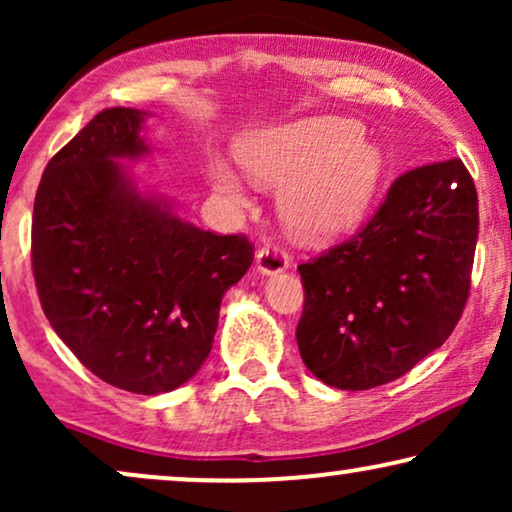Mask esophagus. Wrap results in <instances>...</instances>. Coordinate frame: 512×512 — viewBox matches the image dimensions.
I'll use <instances>...</instances> for the list:
<instances>
[{
	"label": "esophagus",
	"instance_id": "esophagus-1",
	"mask_svg": "<svg viewBox=\"0 0 512 512\" xmlns=\"http://www.w3.org/2000/svg\"><path fill=\"white\" fill-rule=\"evenodd\" d=\"M256 265L263 275H279L289 268V254L275 244H263L256 254Z\"/></svg>",
	"mask_w": 512,
	"mask_h": 512
}]
</instances>
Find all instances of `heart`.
Returning a JSON list of instances; mask_svg holds the SVG:
<instances>
[{
    "label": "heart",
    "mask_w": 512,
    "mask_h": 512,
    "mask_svg": "<svg viewBox=\"0 0 512 512\" xmlns=\"http://www.w3.org/2000/svg\"><path fill=\"white\" fill-rule=\"evenodd\" d=\"M237 156L249 177L279 186V209L300 235L326 237L354 226L384 174L380 146L342 118H305L244 137ZM212 188L244 205L242 179L223 158L209 163Z\"/></svg>",
    "instance_id": "obj_1"
}]
</instances>
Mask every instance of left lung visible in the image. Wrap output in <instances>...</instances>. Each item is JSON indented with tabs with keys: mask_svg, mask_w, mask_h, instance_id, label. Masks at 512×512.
I'll return each instance as SVG.
<instances>
[{
	"mask_svg": "<svg viewBox=\"0 0 512 512\" xmlns=\"http://www.w3.org/2000/svg\"><path fill=\"white\" fill-rule=\"evenodd\" d=\"M475 242L478 193L459 158L401 174L359 233L298 265L310 373L363 391L415 368L459 324Z\"/></svg>",
	"mask_w": 512,
	"mask_h": 512,
	"instance_id": "left-lung-1",
	"label": "left lung"
}]
</instances>
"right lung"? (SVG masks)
Wrapping results in <instances>:
<instances>
[{"label": "right lung", "mask_w": 512, "mask_h": 512, "mask_svg": "<svg viewBox=\"0 0 512 512\" xmlns=\"http://www.w3.org/2000/svg\"><path fill=\"white\" fill-rule=\"evenodd\" d=\"M144 111L104 109L55 153L32 214V272L46 319L90 373L156 396L198 373L221 298L254 261L244 235H214L142 195L116 160L149 153Z\"/></svg>", "instance_id": "add662e5"}]
</instances>
